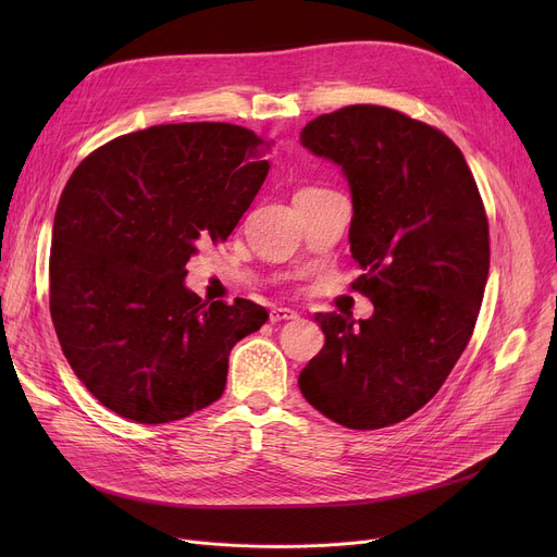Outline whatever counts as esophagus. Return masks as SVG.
Instances as JSON below:
<instances>
[{"instance_id":"obj_1","label":"esophagus","mask_w":557,"mask_h":557,"mask_svg":"<svg viewBox=\"0 0 557 557\" xmlns=\"http://www.w3.org/2000/svg\"><path fill=\"white\" fill-rule=\"evenodd\" d=\"M280 320H298V311L288 307H275L271 311V323H280Z\"/></svg>"}]
</instances>
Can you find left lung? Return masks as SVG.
Wrapping results in <instances>:
<instances>
[{
  "label": "left lung",
  "instance_id": "1",
  "mask_svg": "<svg viewBox=\"0 0 557 557\" xmlns=\"http://www.w3.org/2000/svg\"><path fill=\"white\" fill-rule=\"evenodd\" d=\"M300 144L341 166L352 194V286L368 320L315 313L325 345L300 393L347 429L397 424L441 391L474 332L490 271L487 216L458 146L384 106L311 120Z\"/></svg>",
  "mask_w": 557,
  "mask_h": 557
}]
</instances>
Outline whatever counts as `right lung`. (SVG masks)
<instances>
[{
	"mask_svg": "<svg viewBox=\"0 0 557 557\" xmlns=\"http://www.w3.org/2000/svg\"><path fill=\"white\" fill-rule=\"evenodd\" d=\"M271 141L219 124H166L87 156L58 200L49 309L74 374L139 424L183 420L223 395L230 349L263 307L200 300L187 261L225 242L271 169Z\"/></svg>",
	"mask_w": 557,
	"mask_h": 557,
	"instance_id": "right-lung-1",
	"label": "right lung"
}]
</instances>
